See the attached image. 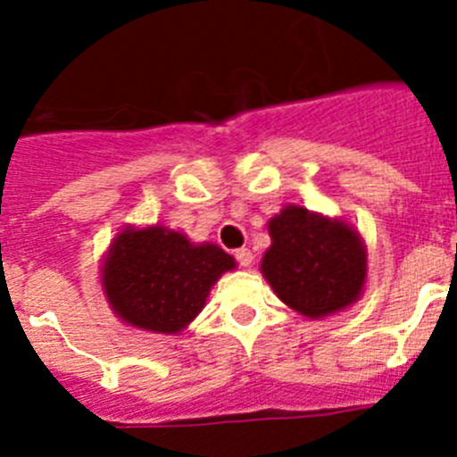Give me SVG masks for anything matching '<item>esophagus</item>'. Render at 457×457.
<instances>
[{"mask_svg": "<svg viewBox=\"0 0 457 457\" xmlns=\"http://www.w3.org/2000/svg\"><path fill=\"white\" fill-rule=\"evenodd\" d=\"M236 261L242 265V268H249V265H252V261H253V253L249 252V249H237Z\"/></svg>", "mask_w": 457, "mask_h": 457, "instance_id": "esophagus-1", "label": "esophagus"}]
</instances>
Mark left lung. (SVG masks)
<instances>
[{
  "instance_id": "1",
  "label": "left lung",
  "mask_w": 457,
  "mask_h": 457,
  "mask_svg": "<svg viewBox=\"0 0 457 457\" xmlns=\"http://www.w3.org/2000/svg\"><path fill=\"white\" fill-rule=\"evenodd\" d=\"M272 245L261 272L290 309L325 318L348 309L366 284L364 240L348 221L286 205L268 224Z\"/></svg>"
}]
</instances>
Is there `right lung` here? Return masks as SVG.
I'll return each mask as SVG.
<instances>
[{
  "mask_svg": "<svg viewBox=\"0 0 457 457\" xmlns=\"http://www.w3.org/2000/svg\"><path fill=\"white\" fill-rule=\"evenodd\" d=\"M228 270H236V258L212 242L194 245L167 226H125L103 258L100 278L120 320L144 332L179 334Z\"/></svg>",
  "mask_w": 457,
  "mask_h": 457,
  "instance_id": "obj_1",
  "label": "right lung"
}]
</instances>
